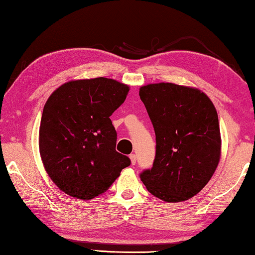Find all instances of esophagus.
I'll use <instances>...</instances> for the list:
<instances>
[{"label":"esophagus","instance_id":"esophagus-1","mask_svg":"<svg viewBox=\"0 0 255 255\" xmlns=\"http://www.w3.org/2000/svg\"><path fill=\"white\" fill-rule=\"evenodd\" d=\"M129 160H131V164L134 165L136 163V155L135 154H131V155H129Z\"/></svg>","mask_w":255,"mask_h":255}]
</instances>
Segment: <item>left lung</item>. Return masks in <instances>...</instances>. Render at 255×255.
<instances>
[{
	"instance_id": "8db88e82",
	"label": "left lung",
	"mask_w": 255,
	"mask_h": 255,
	"mask_svg": "<svg viewBox=\"0 0 255 255\" xmlns=\"http://www.w3.org/2000/svg\"><path fill=\"white\" fill-rule=\"evenodd\" d=\"M155 132L156 151L141 181L165 202L193 198L208 184L219 164L221 134L212 101L200 90L174 83L140 88Z\"/></svg>"
}]
</instances>
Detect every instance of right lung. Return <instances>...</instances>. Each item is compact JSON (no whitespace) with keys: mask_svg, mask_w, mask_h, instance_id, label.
<instances>
[{"mask_svg":"<svg viewBox=\"0 0 255 255\" xmlns=\"http://www.w3.org/2000/svg\"><path fill=\"white\" fill-rule=\"evenodd\" d=\"M128 90L112 79L76 80L47 99L38 146L46 173L64 193L80 200L97 198L131 164L115 150L117 131L110 119Z\"/></svg>","mask_w":255,"mask_h":255,"instance_id":"1","label":"right lung"}]
</instances>
